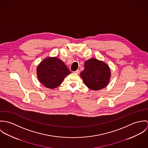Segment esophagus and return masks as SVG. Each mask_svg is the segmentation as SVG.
I'll return each mask as SVG.
<instances>
[{
	"instance_id": "34e87169",
	"label": "esophagus",
	"mask_w": 148,
	"mask_h": 148,
	"mask_svg": "<svg viewBox=\"0 0 148 148\" xmlns=\"http://www.w3.org/2000/svg\"><path fill=\"white\" fill-rule=\"evenodd\" d=\"M73 73H75V74H79V73H80V71H79V69H77V70H76V71H74Z\"/></svg>"
}]
</instances>
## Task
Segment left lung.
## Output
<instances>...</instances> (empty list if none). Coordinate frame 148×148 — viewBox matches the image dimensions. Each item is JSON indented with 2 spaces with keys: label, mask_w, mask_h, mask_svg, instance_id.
<instances>
[{
  "label": "left lung",
  "mask_w": 148,
  "mask_h": 148,
  "mask_svg": "<svg viewBox=\"0 0 148 148\" xmlns=\"http://www.w3.org/2000/svg\"><path fill=\"white\" fill-rule=\"evenodd\" d=\"M85 85L93 90L106 88L109 83L111 72L107 64L92 58L84 63V69L80 73Z\"/></svg>",
  "instance_id": "obj_1"
}]
</instances>
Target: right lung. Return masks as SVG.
I'll list each match as a JSON object with an SVG mask.
<instances>
[{
	"mask_svg": "<svg viewBox=\"0 0 148 148\" xmlns=\"http://www.w3.org/2000/svg\"><path fill=\"white\" fill-rule=\"evenodd\" d=\"M36 73L40 83L47 88L54 89L62 83L71 71L60 59L49 57L38 65Z\"/></svg>",
	"mask_w": 148,
	"mask_h": 148,
	"instance_id": "obj_1",
	"label": "right lung"
}]
</instances>
